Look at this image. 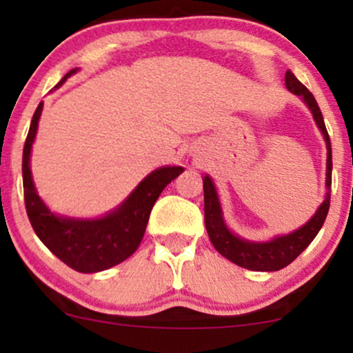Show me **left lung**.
Masks as SVG:
<instances>
[{"label":"left lung","mask_w":353,"mask_h":353,"mask_svg":"<svg viewBox=\"0 0 353 353\" xmlns=\"http://www.w3.org/2000/svg\"><path fill=\"white\" fill-rule=\"evenodd\" d=\"M285 86L294 94L302 96L307 106L310 108L312 114L317 125L322 131L323 137L327 143V192L325 201L322 202L314 217L302 225L301 229L294 230L292 234L287 236H279L274 241L269 242H249L244 239L234 236L230 230L225 228L224 219H222L221 204H219L216 188H214L212 181L209 176L204 177V219H205V229H208L209 239L212 245L221 255L229 259L234 264L244 267L249 270H257V272H272V270H281L287 267L290 262L301 255L303 250L309 247L314 241L315 236L319 234L320 228L325 222L327 214L330 208V185H332V145L330 137L327 132L325 123H323L322 112L315 101L312 92L299 81L290 71L285 72Z\"/></svg>","instance_id":"8db88e82"}]
</instances>
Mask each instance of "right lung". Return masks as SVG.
<instances>
[{"instance_id": "1", "label": "right lung", "mask_w": 353, "mask_h": 353, "mask_svg": "<svg viewBox=\"0 0 353 353\" xmlns=\"http://www.w3.org/2000/svg\"><path fill=\"white\" fill-rule=\"evenodd\" d=\"M76 70H71L59 81L64 83ZM56 86V88H58ZM43 103L36 108L30 132L23 149V188L26 212L36 236L71 269L83 274L106 270L131 257L139 247L148 225L154 202L169 182L184 171L182 168H161L149 174L125 199L121 208L94 221L64 219L51 212L36 194L30 169V154L33 145Z\"/></svg>"}]
</instances>
